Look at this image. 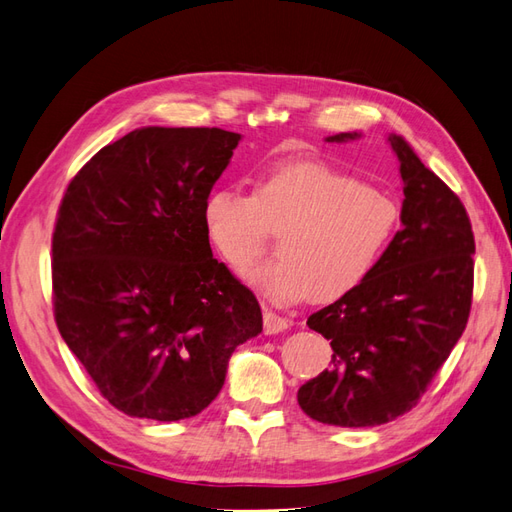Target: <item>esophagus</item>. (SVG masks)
<instances>
[{
	"label": "esophagus",
	"instance_id": "34e87169",
	"mask_svg": "<svg viewBox=\"0 0 512 512\" xmlns=\"http://www.w3.org/2000/svg\"><path fill=\"white\" fill-rule=\"evenodd\" d=\"M287 326H290V320L277 316V313L270 311V309H264V333L266 335L281 333V331L287 329Z\"/></svg>",
	"mask_w": 512,
	"mask_h": 512
}]
</instances>
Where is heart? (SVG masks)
<instances>
[{
  "label": "heart",
  "mask_w": 512,
  "mask_h": 512,
  "mask_svg": "<svg viewBox=\"0 0 512 512\" xmlns=\"http://www.w3.org/2000/svg\"><path fill=\"white\" fill-rule=\"evenodd\" d=\"M207 238L227 264L244 272L281 235L279 259L246 274L274 303H333L370 277L398 231L391 194L326 162L281 164L255 194L216 188L203 205Z\"/></svg>",
  "instance_id": "heart-1"
}]
</instances>
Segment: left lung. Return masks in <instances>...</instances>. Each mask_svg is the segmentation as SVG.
I'll list each match as a JSON object with an SVG mask.
<instances>
[{
  "label": "left lung",
  "mask_w": 512,
  "mask_h": 512,
  "mask_svg": "<svg viewBox=\"0 0 512 512\" xmlns=\"http://www.w3.org/2000/svg\"><path fill=\"white\" fill-rule=\"evenodd\" d=\"M352 134L329 136L348 142ZM404 181L402 229L357 290L311 313L331 339V368L298 389V404L329 426H381L409 413L463 335L474 292V231L461 199L389 134Z\"/></svg>",
  "instance_id": "obj_1"
}]
</instances>
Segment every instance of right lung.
<instances>
[{
  "mask_svg": "<svg viewBox=\"0 0 512 512\" xmlns=\"http://www.w3.org/2000/svg\"><path fill=\"white\" fill-rule=\"evenodd\" d=\"M240 138L134 129L90 157L62 196L51 240L58 331L129 417L199 415L233 350L261 333L255 294L214 259L203 222Z\"/></svg>",
  "mask_w": 512,
  "mask_h": 512,
  "instance_id": "add662e5",
  "label": "right lung"
}]
</instances>
